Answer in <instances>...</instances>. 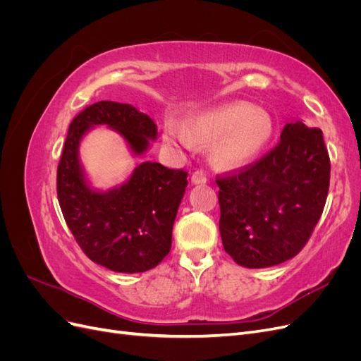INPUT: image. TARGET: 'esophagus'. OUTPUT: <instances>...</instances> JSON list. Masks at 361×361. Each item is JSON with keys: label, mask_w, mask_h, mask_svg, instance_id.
Returning <instances> with one entry per match:
<instances>
[{"label": "esophagus", "mask_w": 361, "mask_h": 361, "mask_svg": "<svg viewBox=\"0 0 361 361\" xmlns=\"http://www.w3.org/2000/svg\"><path fill=\"white\" fill-rule=\"evenodd\" d=\"M207 182L206 174L203 171H194L191 176V183L192 185H204Z\"/></svg>", "instance_id": "34e87169"}]
</instances>
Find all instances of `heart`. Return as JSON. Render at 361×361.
<instances>
[{"label":"heart","instance_id":"heart-1","mask_svg":"<svg viewBox=\"0 0 361 361\" xmlns=\"http://www.w3.org/2000/svg\"><path fill=\"white\" fill-rule=\"evenodd\" d=\"M274 137L271 116L253 104L236 101L204 108L190 116L187 125L169 118L164 140L171 146L194 149L212 143V161L223 170H239L255 162Z\"/></svg>","mask_w":361,"mask_h":361}]
</instances>
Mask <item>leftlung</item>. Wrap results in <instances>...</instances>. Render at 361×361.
<instances>
[{
	"instance_id": "8db88e82",
	"label": "left lung",
	"mask_w": 361,
	"mask_h": 361,
	"mask_svg": "<svg viewBox=\"0 0 361 361\" xmlns=\"http://www.w3.org/2000/svg\"><path fill=\"white\" fill-rule=\"evenodd\" d=\"M226 253L245 268H268L297 256L324 211L330 158L322 130L286 123L267 157L216 179Z\"/></svg>"
}]
</instances>
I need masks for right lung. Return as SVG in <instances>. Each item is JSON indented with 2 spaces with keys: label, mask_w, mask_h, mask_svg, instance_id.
Listing matches in <instances>:
<instances>
[{
  "label": "right lung",
  "mask_w": 361,
  "mask_h": 361,
  "mask_svg": "<svg viewBox=\"0 0 361 361\" xmlns=\"http://www.w3.org/2000/svg\"><path fill=\"white\" fill-rule=\"evenodd\" d=\"M96 126L122 137L134 157H143L158 137L154 120L134 105L101 101L69 126L57 170V195L76 243L94 264L135 274L155 268L171 248V231L187 188L188 173L145 161L129 179L96 190L80 159V145Z\"/></svg>",
  "instance_id": "obj_1"
}]
</instances>
